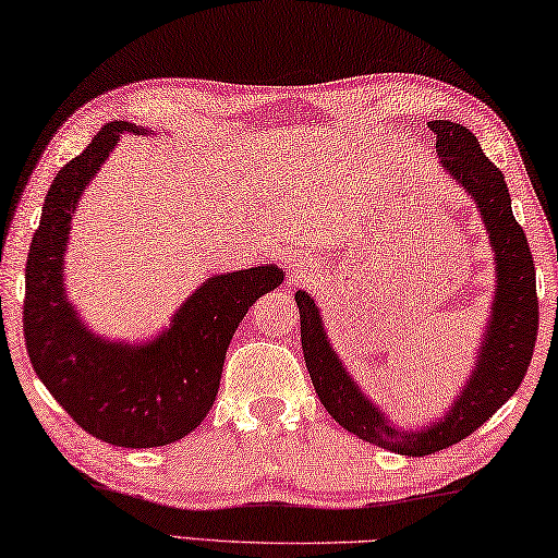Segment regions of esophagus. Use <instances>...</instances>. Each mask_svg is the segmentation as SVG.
Here are the masks:
<instances>
[{
  "mask_svg": "<svg viewBox=\"0 0 558 558\" xmlns=\"http://www.w3.org/2000/svg\"><path fill=\"white\" fill-rule=\"evenodd\" d=\"M289 269H302V264H299V262H289Z\"/></svg>",
  "mask_w": 558,
  "mask_h": 558,
  "instance_id": "esophagus-1",
  "label": "esophagus"
}]
</instances>
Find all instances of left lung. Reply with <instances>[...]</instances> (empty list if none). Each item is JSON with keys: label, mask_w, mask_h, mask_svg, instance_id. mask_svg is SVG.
<instances>
[{"label": "left lung", "mask_w": 558, "mask_h": 558, "mask_svg": "<svg viewBox=\"0 0 558 558\" xmlns=\"http://www.w3.org/2000/svg\"><path fill=\"white\" fill-rule=\"evenodd\" d=\"M428 126L436 134L441 165L478 204L488 236H492L496 274H499V289L494 296L492 324L486 329L482 356L449 414L422 432L404 434L389 426L381 411L368 404L362 391L354 387L331 351L314 299L304 291L296 294L304 362L324 409L333 416V422L356 434L359 439L389 451L409 453V457H426V453L441 451L466 439L504 401L513 397L534 356L538 331L536 269L524 229L511 214L509 186L504 182V174L478 147V140L466 126L447 122V119Z\"/></svg>", "instance_id": "left-lung-1"}]
</instances>
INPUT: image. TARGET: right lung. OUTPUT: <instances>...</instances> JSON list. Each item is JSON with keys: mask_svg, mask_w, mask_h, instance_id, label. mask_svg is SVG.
<instances>
[{"mask_svg": "<svg viewBox=\"0 0 558 558\" xmlns=\"http://www.w3.org/2000/svg\"><path fill=\"white\" fill-rule=\"evenodd\" d=\"M122 132L134 126H101L49 186L24 269V341L34 372L84 432L114 447L149 449L202 424L239 322L284 274L267 264L209 279L179 308L171 329L147 347L92 337L64 299L62 256L76 199Z\"/></svg>", "mask_w": 558, "mask_h": 558, "instance_id": "obj_1", "label": "right lung"}]
</instances>
